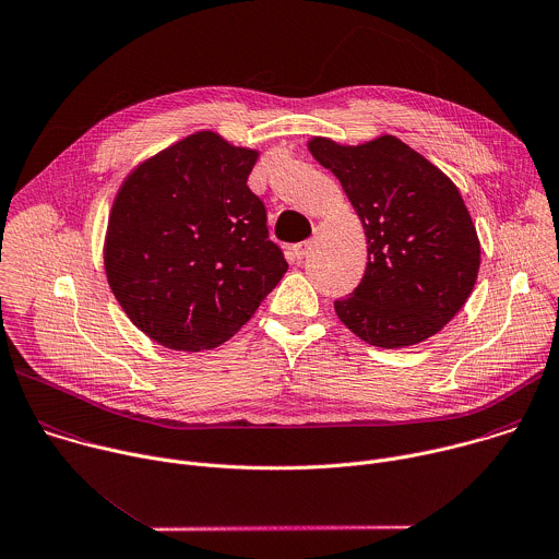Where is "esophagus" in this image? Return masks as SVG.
I'll use <instances>...</instances> for the list:
<instances>
[{"label":"esophagus","mask_w":559,"mask_h":559,"mask_svg":"<svg viewBox=\"0 0 559 559\" xmlns=\"http://www.w3.org/2000/svg\"><path fill=\"white\" fill-rule=\"evenodd\" d=\"M311 246H313V241H302V243H296L294 248H292V252H294V259L296 261H300V259H305L307 254H309V250H311Z\"/></svg>","instance_id":"34e87169"}]
</instances>
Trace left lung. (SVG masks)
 <instances>
[{"mask_svg": "<svg viewBox=\"0 0 559 559\" xmlns=\"http://www.w3.org/2000/svg\"><path fill=\"white\" fill-rule=\"evenodd\" d=\"M307 146L340 179L366 235L364 278L335 300L340 322L382 348L439 333L469 298L480 267V241L456 183L391 133L361 144L313 135Z\"/></svg>", "mask_w": 559, "mask_h": 559, "instance_id": "1", "label": "left lung"}]
</instances>
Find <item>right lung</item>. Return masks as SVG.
Segmentation results:
<instances>
[{
	"mask_svg": "<svg viewBox=\"0 0 559 559\" xmlns=\"http://www.w3.org/2000/svg\"><path fill=\"white\" fill-rule=\"evenodd\" d=\"M257 148L195 131L120 183L107 233V283L129 320L173 350L230 340L287 272L248 189Z\"/></svg>",
	"mask_w": 559,
	"mask_h": 559,
	"instance_id": "obj_1",
	"label": "right lung"
}]
</instances>
